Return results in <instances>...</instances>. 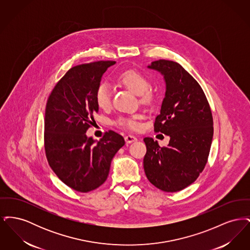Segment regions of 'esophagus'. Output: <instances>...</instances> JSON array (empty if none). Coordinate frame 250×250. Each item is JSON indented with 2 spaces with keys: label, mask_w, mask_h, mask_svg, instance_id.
I'll use <instances>...</instances> for the list:
<instances>
[{
  "label": "esophagus",
  "mask_w": 250,
  "mask_h": 250,
  "mask_svg": "<svg viewBox=\"0 0 250 250\" xmlns=\"http://www.w3.org/2000/svg\"><path fill=\"white\" fill-rule=\"evenodd\" d=\"M125 141L126 143H132L137 141V138L135 136H132V135H127L125 137Z\"/></svg>",
  "instance_id": "obj_1"
}]
</instances>
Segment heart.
Masks as SVG:
<instances>
[{
	"label": "heart",
	"mask_w": 250,
	"mask_h": 250,
	"mask_svg": "<svg viewBox=\"0 0 250 250\" xmlns=\"http://www.w3.org/2000/svg\"><path fill=\"white\" fill-rule=\"evenodd\" d=\"M117 83L122 86L128 89L132 93L139 95L140 101L145 105L155 104L157 95L150 87V82L148 78L142 72L128 69L122 72L117 77ZM95 101L97 107L101 109H107L111 106V93L107 84L100 83L95 89ZM140 114H133L128 116H120L114 122V124L126 129L136 130L140 127L139 120Z\"/></svg>",
	"instance_id": "obj_1"
}]
</instances>
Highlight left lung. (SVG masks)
<instances>
[{
	"mask_svg": "<svg viewBox=\"0 0 250 250\" xmlns=\"http://www.w3.org/2000/svg\"><path fill=\"white\" fill-rule=\"evenodd\" d=\"M148 67L160 72L166 82L154 129L170 140L167 146L160 147L152 138H144L147 152L143 167L155 188L177 192L195 182L207 163L214 134L213 115L201 85L178 62L158 60Z\"/></svg>",
	"mask_w": 250,
	"mask_h": 250,
	"instance_id": "obj_1",
	"label": "left lung"
}]
</instances>
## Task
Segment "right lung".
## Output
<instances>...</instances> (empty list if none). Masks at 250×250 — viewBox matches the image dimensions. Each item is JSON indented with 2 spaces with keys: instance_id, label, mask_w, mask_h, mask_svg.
<instances>
[{
  "instance_id": "1",
  "label": "right lung",
  "mask_w": 250,
  "mask_h": 250,
  "mask_svg": "<svg viewBox=\"0 0 250 250\" xmlns=\"http://www.w3.org/2000/svg\"><path fill=\"white\" fill-rule=\"evenodd\" d=\"M114 61H98L76 65L52 89L45 110L44 146L48 165L67 187L86 193L107 178L110 163L124 138L106 132L95 143L86 137L98 112L95 91L102 75Z\"/></svg>"
}]
</instances>
